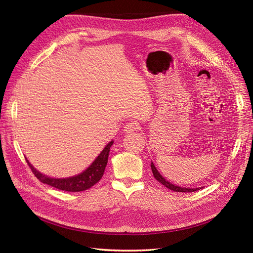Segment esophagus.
<instances>
[{
    "instance_id": "1",
    "label": "esophagus",
    "mask_w": 253,
    "mask_h": 253,
    "mask_svg": "<svg viewBox=\"0 0 253 253\" xmlns=\"http://www.w3.org/2000/svg\"><path fill=\"white\" fill-rule=\"evenodd\" d=\"M137 129H138V125L135 124V122H128V124H126L124 127V131L128 134L137 131Z\"/></svg>"
}]
</instances>
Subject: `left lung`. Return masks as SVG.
<instances>
[{"label":"left lung","instance_id":"8db88e82","mask_svg":"<svg viewBox=\"0 0 253 253\" xmlns=\"http://www.w3.org/2000/svg\"><path fill=\"white\" fill-rule=\"evenodd\" d=\"M151 169H152L153 175H154V177L156 178V180H158L160 183H163V185L165 187H167L168 189L174 191V192H194V191H197V190L201 189V188H193V189L192 188H185V187H179V186L173 185L172 182L168 181L164 177V176L158 172V170L156 169V167L154 166V164H153V162L151 163Z\"/></svg>","mask_w":253,"mask_h":253}]
</instances>
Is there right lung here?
Wrapping results in <instances>:
<instances>
[{"label": "right lung", "instance_id": "add662e5", "mask_svg": "<svg viewBox=\"0 0 253 253\" xmlns=\"http://www.w3.org/2000/svg\"><path fill=\"white\" fill-rule=\"evenodd\" d=\"M113 143L114 141L112 140L105 145L100 154L96 157V159L90 164V166L87 168V169H85L80 174L74 175V176H71V177H66V178L48 177L47 175L42 174L41 172L38 171L36 168H34V166L28 162L27 158H26V162L30 167V169H32L33 173L36 175V177L41 182L46 183V185H49L59 190L67 191V192H80V191L87 190L90 187H93L101 179L105 170L106 164H108L109 153Z\"/></svg>", "mask_w": 253, "mask_h": 253}]
</instances>
